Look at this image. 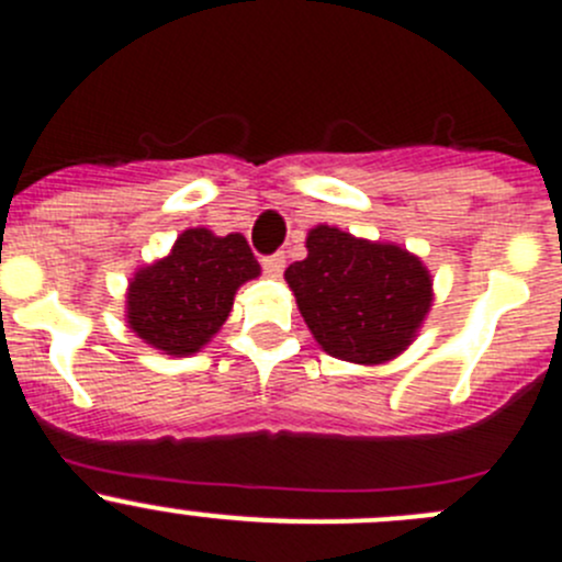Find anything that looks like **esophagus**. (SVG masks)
I'll return each instance as SVG.
<instances>
[{"label":"esophagus","instance_id":"obj_1","mask_svg":"<svg viewBox=\"0 0 562 562\" xmlns=\"http://www.w3.org/2000/svg\"><path fill=\"white\" fill-rule=\"evenodd\" d=\"M261 267H265L267 276L278 278V276H281V272H284V267H286V256H284V254L265 256V259H261Z\"/></svg>","mask_w":562,"mask_h":562}]
</instances>
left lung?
<instances>
[{
    "mask_svg": "<svg viewBox=\"0 0 562 562\" xmlns=\"http://www.w3.org/2000/svg\"><path fill=\"white\" fill-rule=\"evenodd\" d=\"M306 248V259L286 267L284 278L319 347L352 364L400 356L432 303L419 256L334 226L312 228Z\"/></svg>",
    "mask_w": 562,
    "mask_h": 562,
    "instance_id": "8db88e82",
    "label": "left lung"
}]
</instances>
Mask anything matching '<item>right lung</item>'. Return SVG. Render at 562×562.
Segmentation results:
<instances>
[{
	"label": "right lung",
	"mask_w": 562,
	"mask_h": 562,
	"mask_svg": "<svg viewBox=\"0 0 562 562\" xmlns=\"http://www.w3.org/2000/svg\"><path fill=\"white\" fill-rule=\"evenodd\" d=\"M261 272L243 234L187 228L165 259L135 272L126 323L168 356H192L226 323L239 286Z\"/></svg>",
	"instance_id": "1"
}]
</instances>
